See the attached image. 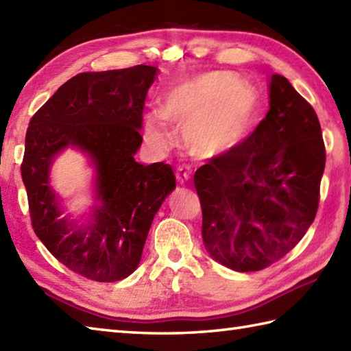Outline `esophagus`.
Returning <instances> with one entry per match:
<instances>
[{
    "mask_svg": "<svg viewBox=\"0 0 351 351\" xmlns=\"http://www.w3.org/2000/svg\"><path fill=\"white\" fill-rule=\"evenodd\" d=\"M176 181L181 185H185L190 181V171L184 167H180L176 170Z\"/></svg>",
    "mask_w": 351,
    "mask_h": 351,
    "instance_id": "34e87169",
    "label": "esophagus"
}]
</instances>
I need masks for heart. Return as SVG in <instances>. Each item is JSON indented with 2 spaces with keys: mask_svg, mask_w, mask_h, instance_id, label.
<instances>
[{
  "mask_svg": "<svg viewBox=\"0 0 351 351\" xmlns=\"http://www.w3.org/2000/svg\"><path fill=\"white\" fill-rule=\"evenodd\" d=\"M258 99L249 86L221 72L197 75L164 96L161 113L149 111L143 134L149 147L166 152L173 143L167 123L184 128V143L200 160L229 152L249 132Z\"/></svg>",
  "mask_w": 351,
  "mask_h": 351,
  "instance_id": "obj_1",
  "label": "heart"
}]
</instances>
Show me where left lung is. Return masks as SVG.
Wrapping results in <instances>:
<instances>
[{
	"mask_svg": "<svg viewBox=\"0 0 351 351\" xmlns=\"http://www.w3.org/2000/svg\"><path fill=\"white\" fill-rule=\"evenodd\" d=\"M268 99L256 130L195 173L205 249L240 273L263 270L302 240L315 219L326 164L311 104L278 73L268 80Z\"/></svg>",
	"mask_w": 351,
	"mask_h": 351,
	"instance_id": "1",
	"label": "left lung"
}]
</instances>
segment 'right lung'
Returning <instances> with one entry per match:
<instances>
[{
  "instance_id": "obj_1",
  "label": "right lung",
  "mask_w": 351,
  "mask_h": 351,
  "mask_svg": "<svg viewBox=\"0 0 351 351\" xmlns=\"http://www.w3.org/2000/svg\"><path fill=\"white\" fill-rule=\"evenodd\" d=\"M156 73L146 64L78 73L29 121L21 175L33 229L62 264L90 280L117 282L136 271L155 214L176 187L169 164L134 160ZM68 147L86 153L95 170V205L81 221L62 217L49 178Z\"/></svg>"
}]
</instances>
